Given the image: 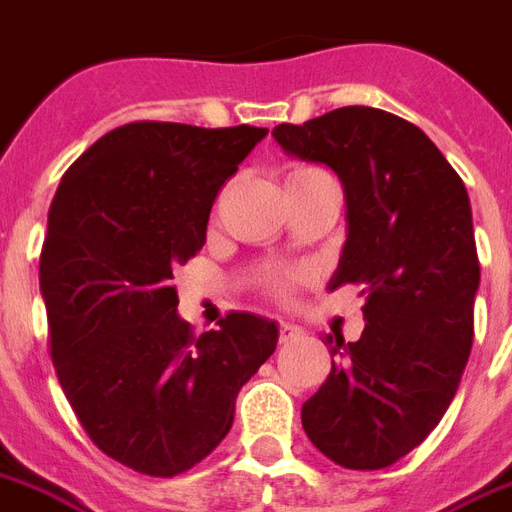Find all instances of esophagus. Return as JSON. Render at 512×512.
<instances>
[{"instance_id": "1", "label": "esophagus", "mask_w": 512, "mask_h": 512, "mask_svg": "<svg viewBox=\"0 0 512 512\" xmlns=\"http://www.w3.org/2000/svg\"><path fill=\"white\" fill-rule=\"evenodd\" d=\"M299 334L302 331L297 326H292V323H278V342H289V339H294Z\"/></svg>"}]
</instances>
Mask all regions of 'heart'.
Masks as SVG:
<instances>
[{
  "mask_svg": "<svg viewBox=\"0 0 512 512\" xmlns=\"http://www.w3.org/2000/svg\"><path fill=\"white\" fill-rule=\"evenodd\" d=\"M318 176H326V173L318 168L299 165V168H292L289 173H286V186H297L302 184V181H310V178H318ZM302 281H305L302 273H273V276L265 278V292H268L270 297L286 302V299H292L294 289H297V284H302Z\"/></svg>",
  "mask_w": 512,
  "mask_h": 512,
  "instance_id": "heart-1",
  "label": "heart"
}]
</instances>
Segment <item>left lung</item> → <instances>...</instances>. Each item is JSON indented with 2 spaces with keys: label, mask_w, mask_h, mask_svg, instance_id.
Here are the masks:
<instances>
[{
  "label": "left lung",
  "mask_w": 512,
  "mask_h": 512,
  "mask_svg": "<svg viewBox=\"0 0 512 512\" xmlns=\"http://www.w3.org/2000/svg\"><path fill=\"white\" fill-rule=\"evenodd\" d=\"M273 136L342 178L350 234L328 289L365 294L360 339L323 342L336 360L302 405V429L336 465L378 471L436 429L471 355L481 270L468 191L421 128L376 107Z\"/></svg>",
  "instance_id": "1"
}]
</instances>
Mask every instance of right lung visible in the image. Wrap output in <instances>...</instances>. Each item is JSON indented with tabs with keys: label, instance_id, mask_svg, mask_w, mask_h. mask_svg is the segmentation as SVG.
<instances>
[{
	"label": "right lung",
	"instance_id": "right-lung-1",
	"mask_svg": "<svg viewBox=\"0 0 512 512\" xmlns=\"http://www.w3.org/2000/svg\"><path fill=\"white\" fill-rule=\"evenodd\" d=\"M265 134L126 123L65 170L49 207L39 281L54 371L91 442L144 476L205 460L276 350V323L249 313L194 336L173 286L205 244L220 186Z\"/></svg>",
	"mask_w": 512,
	"mask_h": 512
}]
</instances>
